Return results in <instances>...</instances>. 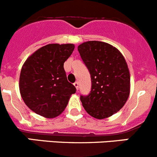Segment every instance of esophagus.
I'll return each mask as SVG.
<instances>
[{"instance_id": "esophagus-1", "label": "esophagus", "mask_w": 157, "mask_h": 157, "mask_svg": "<svg viewBox=\"0 0 157 157\" xmlns=\"http://www.w3.org/2000/svg\"><path fill=\"white\" fill-rule=\"evenodd\" d=\"M73 85H74V86L75 87V88H76V90H78V82H75Z\"/></svg>"}]
</instances>
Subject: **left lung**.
Segmentation results:
<instances>
[{
    "mask_svg": "<svg viewBox=\"0 0 157 157\" xmlns=\"http://www.w3.org/2000/svg\"><path fill=\"white\" fill-rule=\"evenodd\" d=\"M78 50L91 80L89 94L80 96L84 108L97 119L113 115L123 108L130 94L126 60L117 48L104 42H85Z\"/></svg>",
    "mask_w": 157,
    "mask_h": 157,
    "instance_id": "1",
    "label": "left lung"
}]
</instances>
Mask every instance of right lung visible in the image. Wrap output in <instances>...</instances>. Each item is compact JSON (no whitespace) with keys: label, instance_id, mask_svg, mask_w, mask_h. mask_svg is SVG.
<instances>
[{"label":"right lung","instance_id":"obj_1","mask_svg":"<svg viewBox=\"0 0 157 157\" xmlns=\"http://www.w3.org/2000/svg\"><path fill=\"white\" fill-rule=\"evenodd\" d=\"M73 44H48L37 49L23 65L19 88L26 106L36 114L53 118L62 114L76 88L67 80L64 63Z\"/></svg>","mask_w":157,"mask_h":157}]
</instances>
